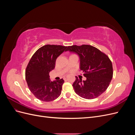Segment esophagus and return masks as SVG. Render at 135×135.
Masks as SVG:
<instances>
[{
	"instance_id": "34e87169",
	"label": "esophagus",
	"mask_w": 135,
	"mask_h": 135,
	"mask_svg": "<svg viewBox=\"0 0 135 135\" xmlns=\"http://www.w3.org/2000/svg\"><path fill=\"white\" fill-rule=\"evenodd\" d=\"M66 78H64V80H66Z\"/></svg>"
}]
</instances>
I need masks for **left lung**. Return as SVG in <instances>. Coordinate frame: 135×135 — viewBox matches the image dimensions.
Instances as JSON below:
<instances>
[{"label": "left lung", "instance_id": "8db88e82", "mask_svg": "<svg viewBox=\"0 0 135 135\" xmlns=\"http://www.w3.org/2000/svg\"><path fill=\"white\" fill-rule=\"evenodd\" d=\"M80 57V69L87 79L81 81L75 76L73 84L75 92L85 99H93L104 93L110 83L113 70L111 60L99 49L90 45H73L68 50Z\"/></svg>", "mask_w": 135, "mask_h": 135}]
</instances>
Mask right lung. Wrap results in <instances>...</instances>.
Listing matches in <instances>:
<instances>
[{
	"label": "right lung",
	"mask_w": 135,
	"mask_h": 135,
	"mask_svg": "<svg viewBox=\"0 0 135 135\" xmlns=\"http://www.w3.org/2000/svg\"><path fill=\"white\" fill-rule=\"evenodd\" d=\"M68 47L47 44L40 47L32 55L25 71V78L30 91L38 99L52 101L61 93L63 79L51 81L50 72L55 67L56 60Z\"/></svg>",
	"instance_id": "1"
}]
</instances>
